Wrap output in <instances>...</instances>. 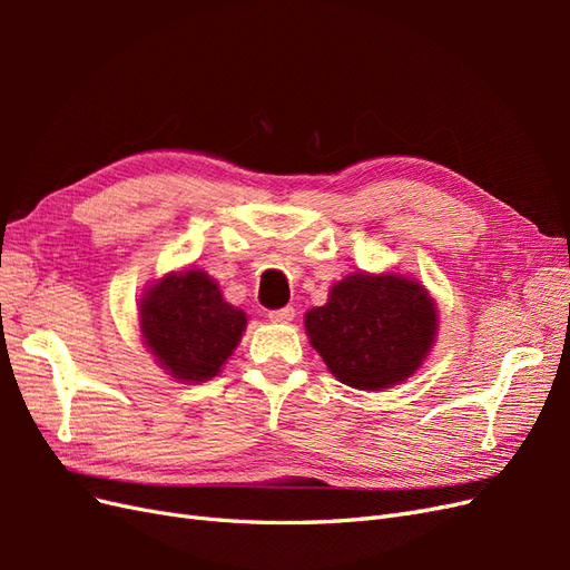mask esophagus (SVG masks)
Instances as JSON below:
<instances>
[{
    "label": "esophagus",
    "instance_id": "obj_1",
    "mask_svg": "<svg viewBox=\"0 0 570 570\" xmlns=\"http://www.w3.org/2000/svg\"><path fill=\"white\" fill-rule=\"evenodd\" d=\"M295 318V308L285 306V308H275V312H268V321L271 323H289Z\"/></svg>",
    "mask_w": 570,
    "mask_h": 570
}]
</instances>
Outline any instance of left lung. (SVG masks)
I'll return each instance as SVG.
<instances>
[{"label":"left lung","mask_w":570,"mask_h":570,"mask_svg":"<svg viewBox=\"0 0 570 570\" xmlns=\"http://www.w3.org/2000/svg\"><path fill=\"white\" fill-rule=\"evenodd\" d=\"M438 327L428 287L394 271L344 275L323 306L304 314L306 337L327 371L364 392L406 383L433 352Z\"/></svg>","instance_id":"8db88e82"}]
</instances>
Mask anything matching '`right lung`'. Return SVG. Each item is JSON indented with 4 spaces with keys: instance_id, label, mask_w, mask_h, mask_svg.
<instances>
[{
    "instance_id": "obj_1",
    "label": "right lung",
    "mask_w": 570,
    "mask_h": 570,
    "mask_svg": "<svg viewBox=\"0 0 570 570\" xmlns=\"http://www.w3.org/2000/svg\"><path fill=\"white\" fill-rule=\"evenodd\" d=\"M147 352L174 381L197 385L216 377L245 335L247 314L223 299L204 268L170 271L137 302Z\"/></svg>"
}]
</instances>
